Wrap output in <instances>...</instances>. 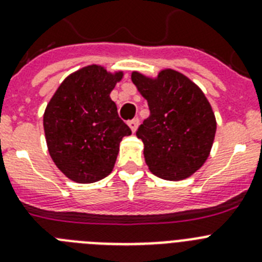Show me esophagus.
Returning <instances> with one entry per match:
<instances>
[{
  "instance_id": "1",
  "label": "esophagus",
  "mask_w": 262,
  "mask_h": 262,
  "mask_svg": "<svg viewBox=\"0 0 262 262\" xmlns=\"http://www.w3.org/2000/svg\"><path fill=\"white\" fill-rule=\"evenodd\" d=\"M127 124H128V126H129V128L133 129V133H135L136 128H138V126H139V119H138V118L129 119L128 122H127Z\"/></svg>"
}]
</instances>
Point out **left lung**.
<instances>
[{"mask_svg":"<svg viewBox=\"0 0 262 262\" xmlns=\"http://www.w3.org/2000/svg\"><path fill=\"white\" fill-rule=\"evenodd\" d=\"M131 80L151 113L136 131L149 170L168 181L190 177L214 143L216 120L210 102L193 81L173 69L156 78L133 72Z\"/></svg>","mask_w":262,"mask_h":262,"instance_id":"left-lung-1","label":"left lung"}]
</instances>
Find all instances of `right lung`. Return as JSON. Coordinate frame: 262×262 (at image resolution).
Segmentation results:
<instances>
[{
  "label": "right lung",
  "instance_id": "right-lung-1",
  "mask_svg": "<svg viewBox=\"0 0 262 262\" xmlns=\"http://www.w3.org/2000/svg\"><path fill=\"white\" fill-rule=\"evenodd\" d=\"M123 72L88 66L57 88L43 117L48 152L72 181L92 184L114 168L119 143L131 129L118 115L110 93Z\"/></svg>",
  "mask_w": 262,
  "mask_h": 262
}]
</instances>
